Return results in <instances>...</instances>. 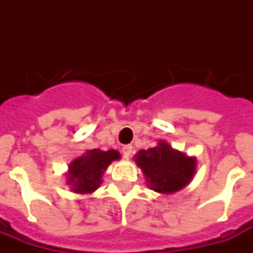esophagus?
<instances>
[{
	"instance_id": "esophagus-1",
	"label": "esophagus",
	"mask_w": 253,
	"mask_h": 253,
	"mask_svg": "<svg viewBox=\"0 0 253 253\" xmlns=\"http://www.w3.org/2000/svg\"><path fill=\"white\" fill-rule=\"evenodd\" d=\"M122 154H123V156H125V159L130 158L131 154H132V146H131V144H127V146L123 147Z\"/></svg>"
}]
</instances>
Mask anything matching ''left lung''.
<instances>
[{
  "mask_svg": "<svg viewBox=\"0 0 253 253\" xmlns=\"http://www.w3.org/2000/svg\"><path fill=\"white\" fill-rule=\"evenodd\" d=\"M134 160L142 169L147 186L160 194H173L184 189L196 174V156L174 150L166 140H159L156 147L138 151Z\"/></svg>",
  "mask_w": 253,
  "mask_h": 253,
  "instance_id": "obj_1",
  "label": "left lung"
}]
</instances>
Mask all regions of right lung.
Returning <instances> with one entry per match:
<instances>
[{
  "label": "right lung",
  "mask_w": 253,
  "mask_h": 253,
  "mask_svg": "<svg viewBox=\"0 0 253 253\" xmlns=\"http://www.w3.org/2000/svg\"><path fill=\"white\" fill-rule=\"evenodd\" d=\"M121 159V154L115 150L102 151L99 148L87 150L69 164L67 176V185L71 192L77 194H91L102 184L103 172L111 163Z\"/></svg>",
  "instance_id": "1"
}]
</instances>
